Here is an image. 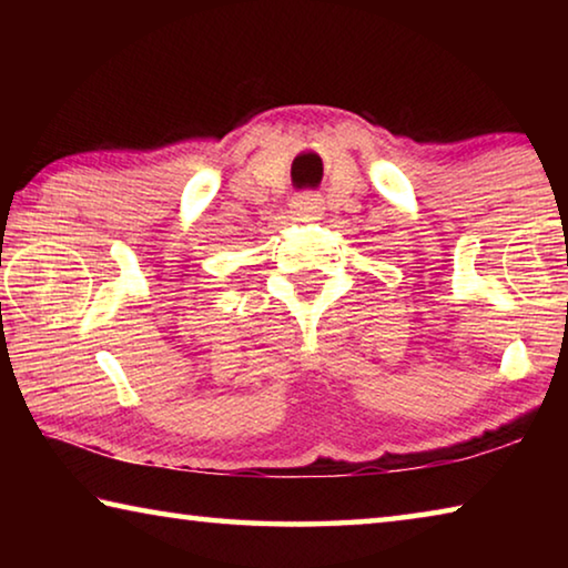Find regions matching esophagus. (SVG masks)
<instances>
[{
	"label": "esophagus",
	"mask_w": 568,
	"mask_h": 568,
	"mask_svg": "<svg viewBox=\"0 0 568 568\" xmlns=\"http://www.w3.org/2000/svg\"><path fill=\"white\" fill-rule=\"evenodd\" d=\"M293 213L301 217H311L321 213V197L315 192H301V195L293 197Z\"/></svg>",
	"instance_id": "obj_1"
}]
</instances>
